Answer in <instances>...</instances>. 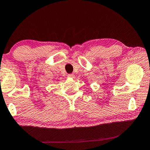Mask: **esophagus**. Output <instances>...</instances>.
Wrapping results in <instances>:
<instances>
[{
  "label": "esophagus",
  "instance_id": "obj_1",
  "mask_svg": "<svg viewBox=\"0 0 150 150\" xmlns=\"http://www.w3.org/2000/svg\"><path fill=\"white\" fill-rule=\"evenodd\" d=\"M68 77L72 78V79H73V78H75V75L73 74H69V75H68Z\"/></svg>",
  "mask_w": 150,
  "mask_h": 150
}]
</instances>
